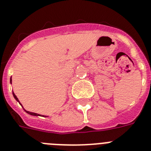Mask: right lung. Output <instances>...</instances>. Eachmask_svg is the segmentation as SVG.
Wrapping results in <instances>:
<instances>
[{"mask_svg":"<svg viewBox=\"0 0 151 151\" xmlns=\"http://www.w3.org/2000/svg\"><path fill=\"white\" fill-rule=\"evenodd\" d=\"M11 81H12V80H11ZM13 95H14V97L15 99H16V101H18L19 102V104H21V103H20V101H19V100L17 99V96H16V95L14 94V93L13 92ZM25 111V110H24ZM26 111L27 113V114H30V115H33V116H40V114H36V113H32V112H29V111Z\"/></svg>","mask_w":151,"mask_h":151,"instance_id":"obj_1","label":"right lung"}]
</instances>
